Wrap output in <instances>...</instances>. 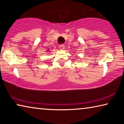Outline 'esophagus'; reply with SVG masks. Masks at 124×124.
Returning <instances> with one entry per match:
<instances>
[{"label":"esophagus","instance_id":"34e87169","mask_svg":"<svg viewBox=\"0 0 124 124\" xmlns=\"http://www.w3.org/2000/svg\"><path fill=\"white\" fill-rule=\"evenodd\" d=\"M64 48H65V46L64 45H61V46H60V50H63L64 49Z\"/></svg>","mask_w":124,"mask_h":124}]
</instances>
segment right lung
Here are the masks:
<instances>
[{"mask_svg":"<svg viewBox=\"0 0 124 124\" xmlns=\"http://www.w3.org/2000/svg\"><path fill=\"white\" fill-rule=\"evenodd\" d=\"M49 50H47V52H49Z\"/></svg>","mask_w":124,"mask_h":124,"instance_id":"obj_1","label":"right lung"}]
</instances>
